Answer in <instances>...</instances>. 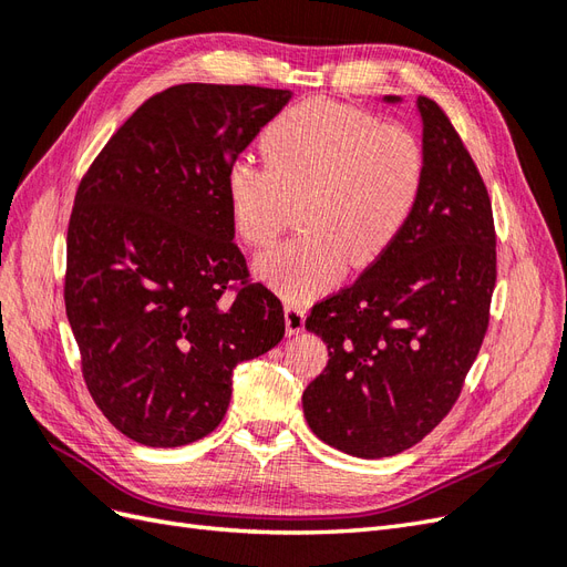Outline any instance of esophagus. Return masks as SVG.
Wrapping results in <instances>:
<instances>
[{
	"mask_svg": "<svg viewBox=\"0 0 567 567\" xmlns=\"http://www.w3.org/2000/svg\"><path fill=\"white\" fill-rule=\"evenodd\" d=\"M284 317H286V333L288 336H298L305 329V312L296 305H286L284 307Z\"/></svg>",
	"mask_w": 567,
	"mask_h": 567,
	"instance_id": "esophagus-1",
	"label": "esophagus"
}]
</instances>
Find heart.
<instances>
[{"label":"heart","instance_id":"heart-1","mask_svg":"<svg viewBox=\"0 0 567 567\" xmlns=\"http://www.w3.org/2000/svg\"><path fill=\"white\" fill-rule=\"evenodd\" d=\"M267 165L236 158L225 192L236 234L252 248L277 241L298 205L300 238L260 255L252 274L302 302L352 267H369L398 241L414 213L423 146L406 127L310 99L274 117L262 134Z\"/></svg>","mask_w":567,"mask_h":567}]
</instances>
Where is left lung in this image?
I'll list each match as a JSON object with an SVG mask.
<instances>
[{
    "label": "left lung",
    "mask_w": 567,
    "mask_h": 567,
    "mask_svg": "<svg viewBox=\"0 0 567 567\" xmlns=\"http://www.w3.org/2000/svg\"><path fill=\"white\" fill-rule=\"evenodd\" d=\"M416 115L425 179L406 227L305 321L329 350L302 392L305 419L321 442L357 458L414 447L450 414L489 323L496 236L487 188L435 101L419 96Z\"/></svg>",
    "instance_id": "left-lung-1"
}]
</instances>
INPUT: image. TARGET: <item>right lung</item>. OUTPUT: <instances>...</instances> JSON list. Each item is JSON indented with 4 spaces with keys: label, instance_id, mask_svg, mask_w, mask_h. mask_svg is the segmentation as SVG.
I'll use <instances>...</instances> for the list:
<instances>
[{
    "label": "right lung",
    "instance_id": "add662e5",
    "mask_svg": "<svg viewBox=\"0 0 567 567\" xmlns=\"http://www.w3.org/2000/svg\"><path fill=\"white\" fill-rule=\"evenodd\" d=\"M290 96L177 84L136 109L80 182L65 315L96 406L146 447L213 433L234 367L284 338L279 298L248 281L234 246L225 177ZM231 280L243 288L225 299Z\"/></svg>",
    "mask_w": 567,
    "mask_h": 567
}]
</instances>
